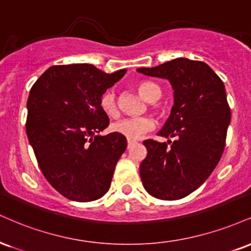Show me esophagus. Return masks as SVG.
<instances>
[{
	"label": "esophagus",
	"instance_id": "esophagus-1",
	"mask_svg": "<svg viewBox=\"0 0 251 251\" xmlns=\"http://www.w3.org/2000/svg\"><path fill=\"white\" fill-rule=\"evenodd\" d=\"M134 143H135L134 140H131V139H128V140H127V146H128V149H129V147H131L132 145H133Z\"/></svg>",
	"mask_w": 251,
	"mask_h": 251
}]
</instances>
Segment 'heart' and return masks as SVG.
I'll list each match as a JSON object with an SVG mask.
<instances>
[{"label": "heart", "mask_w": 251, "mask_h": 251, "mask_svg": "<svg viewBox=\"0 0 251 251\" xmlns=\"http://www.w3.org/2000/svg\"><path fill=\"white\" fill-rule=\"evenodd\" d=\"M139 93L144 97L146 100L154 101L161 95V90L155 84L150 81H143L138 85ZM100 107L107 116L116 117L119 113L117 104V98L113 91H106L100 97ZM154 127V122L150 117H131L124 118L122 120L113 123L111 128L116 133L123 134L127 139H139L145 133L150 132Z\"/></svg>", "instance_id": "obj_1"}]
</instances>
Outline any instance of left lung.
I'll list each match as a JSON object with an SVG mask.
<instances>
[{"label": "left lung", "instance_id": "obj_1", "mask_svg": "<svg viewBox=\"0 0 251 251\" xmlns=\"http://www.w3.org/2000/svg\"><path fill=\"white\" fill-rule=\"evenodd\" d=\"M138 72L166 78L174 90V106L159 135L175 140L144 141L141 181L154 198L179 200L208 179L225 151L231 117L225 84L206 63L187 58Z\"/></svg>", "mask_w": 251, "mask_h": 251}]
</instances>
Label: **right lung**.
Listing matches in <instances>:
<instances>
[{"instance_id":"right-lung-1","label":"right lung","mask_w":251,"mask_h":251,"mask_svg":"<svg viewBox=\"0 0 251 251\" xmlns=\"http://www.w3.org/2000/svg\"><path fill=\"white\" fill-rule=\"evenodd\" d=\"M126 74H105L91 64L53 65L30 90L26 134L42 173L70 200H98L110 189L127 147L123 134L97 135L110 124L102 93Z\"/></svg>"}]
</instances>
